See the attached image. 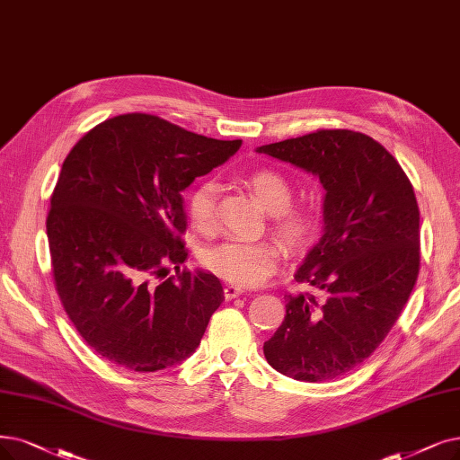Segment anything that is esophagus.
I'll use <instances>...</instances> for the list:
<instances>
[{"label":"esophagus","mask_w":460,"mask_h":460,"mask_svg":"<svg viewBox=\"0 0 460 460\" xmlns=\"http://www.w3.org/2000/svg\"><path fill=\"white\" fill-rule=\"evenodd\" d=\"M242 294H243V288L235 287V285H225V298L226 300H234L237 296H242Z\"/></svg>","instance_id":"esophagus-1"}]
</instances>
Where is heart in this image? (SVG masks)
<instances>
[{
    "label": "heart",
    "mask_w": 460,
    "mask_h": 460,
    "mask_svg": "<svg viewBox=\"0 0 460 460\" xmlns=\"http://www.w3.org/2000/svg\"><path fill=\"white\" fill-rule=\"evenodd\" d=\"M249 187L256 199L271 211L273 228L288 249H300L314 235L317 220L315 213L307 208H290L292 189L288 181L275 172H256L249 177ZM217 182L201 181L189 196V217L199 232H211L215 226V199ZM206 264L218 278L234 285L256 287L264 283L279 262V247L266 242L225 240L211 245L201 254Z\"/></svg>",
    "instance_id": "heart-1"
}]
</instances>
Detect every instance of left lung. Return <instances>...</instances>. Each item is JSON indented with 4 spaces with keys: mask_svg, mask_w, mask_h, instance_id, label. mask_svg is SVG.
Masks as SVG:
<instances>
[{
    "mask_svg": "<svg viewBox=\"0 0 460 460\" xmlns=\"http://www.w3.org/2000/svg\"><path fill=\"white\" fill-rule=\"evenodd\" d=\"M256 153L315 175L324 189L323 235L294 279L287 315L266 343L271 368L326 381L368 358L406 305L419 273V208L394 156L370 136L319 130Z\"/></svg>",
    "mask_w": 460,
    "mask_h": 460,
    "instance_id": "obj_1",
    "label": "left lung"
}]
</instances>
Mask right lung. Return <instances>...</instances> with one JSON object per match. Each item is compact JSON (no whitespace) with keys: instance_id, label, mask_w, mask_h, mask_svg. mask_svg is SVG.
<instances>
[{"instance_id":"right-lung-1","label":"right lung","mask_w":460,"mask_h":460,"mask_svg":"<svg viewBox=\"0 0 460 460\" xmlns=\"http://www.w3.org/2000/svg\"><path fill=\"white\" fill-rule=\"evenodd\" d=\"M240 146L128 113L92 128L64 160L47 217L54 283L83 340L109 362L158 372L196 351L225 290L209 271L179 268L181 192Z\"/></svg>"}]
</instances>
